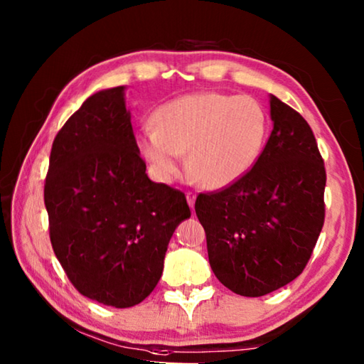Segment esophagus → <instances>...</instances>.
I'll return each instance as SVG.
<instances>
[{
  "label": "esophagus",
  "instance_id": "esophagus-1",
  "mask_svg": "<svg viewBox=\"0 0 364 364\" xmlns=\"http://www.w3.org/2000/svg\"><path fill=\"white\" fill-rule=\"evenodd\" d=\"M186 200L191 208H194V204H196V193H191V191H188L186 193Z\"/></svg>",
  "mask_w": 364,
  "mask_h": 364
}]
</instances>
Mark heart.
Returning a JSON list of instances; mask_svg holds the SVG:
<instances>
[{
    "instance_id": "obj_1",
    "label": "heart",
    "mask_w": 364,
    "mask_h": 364,
    "mask_svg": "<svg viewBox=\"0 0 364 364\" xmlns=\"http://www.w3.org/2000/svg\"><path fill=\"white\" fill-rule=\"evenodd\" d=\"M154 127L136 144L160 181H173L188 152V168L200 186H231L254 168L267 139L263 107L249 96L200 91L170 101L154 114Z\"/></svg>"
}]
</instances>
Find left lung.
Masks as SVG:
<instances>
[{"mask_svg": "<svg viewBox=\"0 0 364 364\" xmlns=\"http://www.w3.org/2000/svg\"><path fill=\"white\" fill-rule=\"evenodd\" d=\"M269 115L273 132L254 168L196 199L213 273L244 297H262L297 278L324 223L326 170L315 134L273 95Z\"/></svg>", "mask_w": 364, "mask_h": 364, "instance_id": "obj_1", "label": "left lung"}]
</instances>
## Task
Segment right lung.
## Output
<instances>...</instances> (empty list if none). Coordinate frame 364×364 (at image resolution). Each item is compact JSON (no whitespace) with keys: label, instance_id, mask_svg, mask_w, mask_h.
<instances>
[{"label":"right lung","instance_id":"obj_1","mask_svg":"<svg viewBox=\"0 0 364 364\" xmlns=\"http://www.w3.org/2000/svg\"><path fill=\"white\" fill-rule=\"evenodd\" d=\"M49 237L77 291L128 308L162 276L186 197L146 173L125 86L90 96L54 138L45 184Z\"/></svg>","mask_w":364,"mask_h":364}]
</instances>
